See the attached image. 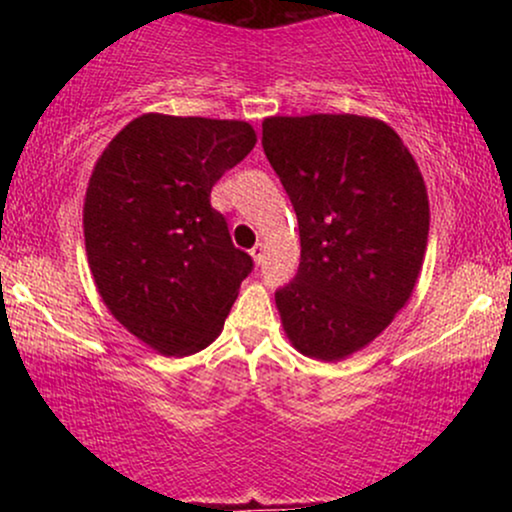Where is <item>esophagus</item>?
Returning <instances> with one entry per match:
<instances>
[{
    "instance_id": "1",
    "label": "esophagus",
    "mask_w": 512,
    "mask_h": 512,
    "mask_svg": "<svg viewBox=\"0 0 512 512\" xmlns=\"http://www.w3.org/2000/svg\"><path fill=\"white\" fill-rule=\"evenodd\" d=\"M250 255H252V260H255V264H262V260H264V243H257L255 248L250 250Z\"/></svg>"
}]
</instances>
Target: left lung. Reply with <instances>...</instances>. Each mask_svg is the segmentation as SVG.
<instances>
[{
  "mask_svg": "<svg viewBox=\"0 0 512 512\" xmlns=\"http://www.w3.org/2000/svg\"><path fill=\"white\" fill-rule=\"evenodd\" d=\"M262 146L301 233V264L276 291L293 349L342 361L407 305L428 243L426 182L387 122L363 115H274Z\"/></svg>",
  "mask_w": 512,
  "mask_h": 512,
  "instance_id": "1",
  "label": "left lung"
}]
</instances>
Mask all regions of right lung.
Returning <instances> with one entry per match:
<instances>
[{"mask_svg":"<svg viewBox=\"0 0 512 512\" xmlns=\"http://www.w3.org/2000/svg\"><path fill=\"white\" fill-rule=\"evenodd\" d=\"M255 142L243 120L146 113L96 161L84 199L88 267L115 320L158 354L207 349L252 272L209 197Z\"/></svg>","mask_w":512,"mask_h":512,"instance_id":"add662e5","label":"right lung"}]
</instances>
